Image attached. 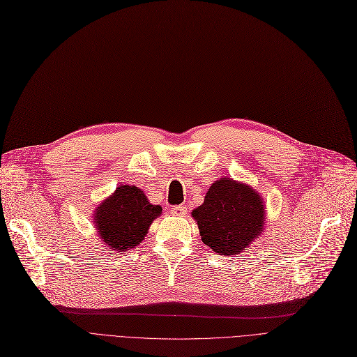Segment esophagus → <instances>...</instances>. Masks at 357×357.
I'll return each instance as SVG.
<instances>
[{
  "mask_svg": "<svg viewBox=\"0 0 357 357\" xmlns=\"http://www.w3.org/2000/svg\"><path fill=\"white\" fill-rule=\"evenodd\" d=\"M171 213L174 215H178V217H183L186 214V207H183V205H175V207L171 208Z\"/></svg>",
  "mask_w": 357,
  "mask_h": 357,
  "instance_id": "obj_1",
  "label": "esophagus"
}]
</instances>
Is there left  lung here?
<instances>
[{"mask_svg":"<svg viewBox=\"0 0 357 357\" xmlns=\"http://www.w3.org/2000/svg\"><path fill=\"white\" fill-rule=\"evenodd\" d=\"M265 213L264 201L252 186L220 178L192 217L205 246L218 255L233 256L246 250L264 231Z\"/></svg>","mask_w":357,"mask_h":357,"instance_id":"obj_1","label":"left lung"}]
</instances>
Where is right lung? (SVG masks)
Listing matches in <instances>:
<instances>
[{"label":"right lung","instance_id":"right-lung-1","mask_svg":"<svg viewBox=\"0 0 357 357\" xmlns=\"http://www.w3.org/2000/svg\"><path fill=\"white\" fill-rule=\"evenodd\" d=\"M160 214V205L150 204L139 186L119 185L97 207L93 224L111 250L126 252L143 241L150 224Z\"/></svg>","mask_w":357,"mask_h":357}]
</instances>
